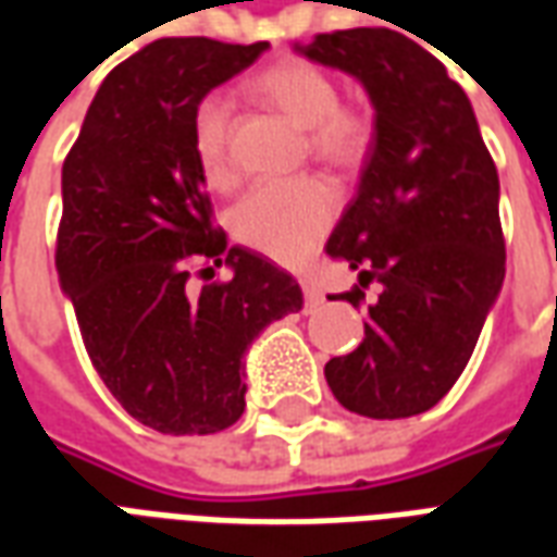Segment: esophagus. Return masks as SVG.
I'll list each match as a JSON object with an SVG mask.
<instances>
[{
	"instance_id": "34e87169",
	"label": "esophagus",
	"mask_w": 557,
	"mask_h": 557,
	"mask_svg": "<svg viewBox=\"0 0 557 557\" xmlns=\"http://www.w3.org/2000/svg\"><path fill=\"white\" fill-rule=\"evenodd\" d=\"M301 289H304V307H307V310H315L319 304L325 301V295H322V289L315 286L313 280H301Z\"/></svg>"
}]
</instances>
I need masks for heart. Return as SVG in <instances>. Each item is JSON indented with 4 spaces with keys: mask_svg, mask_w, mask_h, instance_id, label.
<instances>
[{
    "mask_svg": "<svg viewBox=\"0 0 557 557\" xmlns=\"http://www.w3.org/2000/svg\"><path fill=\"white\" fill-rule=\"evenodd\" d=\"M250 91L268 110L301 127L310 158L331 170H355L373 148V115L339 101L337 79L307 59H280L250 79ZM235 113L223 95H206L194 107L190 146L211 187L235 182L232 163ZM337 214V196L319 178L265 182L232 208L235 238L277 262H301Z\"/></svg>",
    "mask_w": 557,
    "mask_h": 557,
    "instance_id": "1",
    "label": "heart"
}]
</instances>
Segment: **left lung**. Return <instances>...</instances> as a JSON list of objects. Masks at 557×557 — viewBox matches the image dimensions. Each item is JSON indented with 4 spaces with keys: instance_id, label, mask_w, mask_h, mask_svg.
<instances>
[{
    "instance_id": "obj_1",
    "label": "left lung",
    "mask_w": 557,
    "mask_h": 557,
    "mask_svg": "<svg viewBox=\"0 0 557 557\" xmlns=\"http://www.w3.org/2000/svg\"><path fill=\"white\" fill-rule=\"evenodd\" d=\"M298 53L361 83L375 110L358 196L325 253L358 271L351 307L379 283L363 343L325 363L339 406L411 418L454 387L504 283L498 170L462 86L394 29L315 35Z\"/></svg>"
}]
</instances>
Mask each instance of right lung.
I'll return each instance as SVG.
<instances>
[{
  "label": "right lung",
  "mask_w": 557,
  "mask_h": 557,
  "mask_svg": "<svg viewBox=\"0 0 557 557\" xmlns=\"http://www.w3.org/2000/svg\"><path fill=\"white\" fill-rule=\"evenodd\" d=\"M268 41L160 38L115 65L62 166L59 283L95 370L122 409L163 435H208L244 414V351L304 307L292 274L211 223L190 146L194 107ZM231 268L189 286V259Z\"/></svg>",
  "instance_id": "1"
}]
</instances>
